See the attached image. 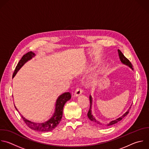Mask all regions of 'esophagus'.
I'll return each mask as SVG.
<instances>
[{
    "label": "esophagus",
    "mask_w": 149,
    "mask_h": 149,
    "mask_svg": "<svg viewBox=\"0 0 149 149\" xmlns=\"http://www.w3.org/2000/svg\"><path fill=\"white\" fill-rule=\"evenodd\" d=\"M82 89H81V88L78 87V88H77L76 89V90H75V91L74 95H75L76 96H78L80 95L82 93Z\"/></svg>",
    "instance_id": "esophagus-1"
}]
</instances>
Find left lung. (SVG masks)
<instances>
[{
  "label": "left lung",
  "instance_id": "8db88e82",
  "mask_svg": "<svg viewBox=\"0 0 149 149\" xmlns=\"http://www.w3.org/2000/svg\"><path fill=\"white\" fill-rule=\"evenodd\" d=\"M118 53H119V58H120V60L121 62H122L123 64H125V65H126L129 66L130 68H132V69L133 70L132 64H131V63L130 62V61H129L127 58H126V57L123 54V53L121 52V51H120V50H119V49H118ZM89 100H90V108H89V111H88V114H87L88 118H89V119L90 120H91L93 123H95V124L100 125H102L101 123H100V122H99V121L96 120L95 119L94 116H93L92 115V114L91 107H92V97H91V95L89 96ZM130 108H131V107H130L129 108V109L127 111V112H125V113H124L122 116H120V118H118V119H115V120H112V121L110 122L109 123H108V124H107V125H106V126H111V125H114V124H115V123H118V122L120 121V120H121L123 118H125V116H126L129 113V110H130Z\"/></svg>",
  "mask_w": 149,
  "mask_h": 149
}]
</instances>
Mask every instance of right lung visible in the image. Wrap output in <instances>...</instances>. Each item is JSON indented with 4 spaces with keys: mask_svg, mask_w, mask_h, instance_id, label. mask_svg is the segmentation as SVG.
<instances>
[{
    "mask_svg": "<svg viewBox=\"0 0 149 149\" xmlns=\"http://www.w3.org/2000/svg\"><path fill=\"white\" fill-rule=\"evenodd\" d=\"M35 56V54L32 52H28L26 54H24L21 60L18 63L15 71L13 74V78L15 76L17 71L21 68V67L29 60H31L32 57ZM71 97V95L70 92H65L58 96V99L57 100L56 104V109L54 113L53 114V116L48 120L47 121L43 122V123H34L31 122L22 116V118L27 126L30 127V129L38 131V132H49L53 130L60 122L62 116H63V111L64 108V106L65 104L69 101ZM15 105V104H14ZM15 108L17 109L16 107Z\"/></svg>",
    "mask_w": 149,
    "mask_h": 149,
    "instance_id": "add662e5",
    "label": "right lung"
}]
</instances>
